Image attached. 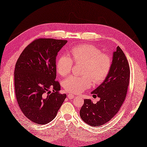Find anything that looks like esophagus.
I'll list each match as a JSON object with an SVG mask.
<instances>
[{"label":"esophagus","mask_w":147,"mask_h":147,"mask_svg":"<svg viewBox=\"0 0 147 147\" xmlns=\"http://www.w3.org/2000/svg\"><path fill=\"white\" fill-rule=\"evenodd\" d=\"M67 97H68V98L69 99H70V100H71V99H74V98H75V96L74 95H73L72 94H71V93H69V94H67Z\"/></svg>","instance_id":"esophagus-1"}]
</instances>
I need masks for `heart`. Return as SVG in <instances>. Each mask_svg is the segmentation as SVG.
Masks as SVG:
<instances>
[{"label":"heart","mask_w":147,"mask_h":147,"mask_svg":"<svg viewBox=\"0 0 147 147\" xmlns=\"http://www.w3.org/2000/svg\"><path fill=\"white\" fill-rule=\"evenodd\" d=\"M71 55L75 63L83 64V65L82 72L83 77L71 76L63 82L64 89L70 93H82L90 88L92 81L93 84H100L105 81L111 68V57L102 54L100 49L93 45H78L72 49ZM72 60L66 55L58 59L56 69L59 74L66 76L70 74L73 67Z\"/></svg>","instance_id":"1"}]
</instances>
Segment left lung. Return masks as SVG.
<instances>
[{"label": "left lung", "mask_w": 147, "mask_h": 147, "mask_svg": "<svg viewBox=\"0 0 147 147\" xmlns=\"http://www.w3.org/2000/svg\"><path fill=\"white\" fill-rule=\"evenodd\" d=\"M130 67L119 47L113 54L112 65L105 81L92 92L100 98L96 104L85 99L80 111L82 119L91 126L98 127L109 121L124 102L129 84Z\"/></svg>", "instance_id": "left-lung-1"}]
</instances>
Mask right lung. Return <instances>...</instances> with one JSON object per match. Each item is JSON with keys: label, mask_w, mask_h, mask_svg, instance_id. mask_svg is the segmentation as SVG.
Returning <instances> with one entry per match:
<instances>
[{"label": "right lung", "mask_w": 147, "mask_h": 147, "mask_svg": "<svg viewBox=\"0 0 147 147\" xmlns=\"http://www.w3.org/2000/svg\"><path fill=\"white\" fill-rule=\"evenodd\" d=\"M67 40L36 39L26 47L15 64V96L25 116L35 124L52 121L66 98L56 78L57 53ZM53 90V93L50 90Z\"/></svg>", "instance_id": "add662e5"}]
</instances>
